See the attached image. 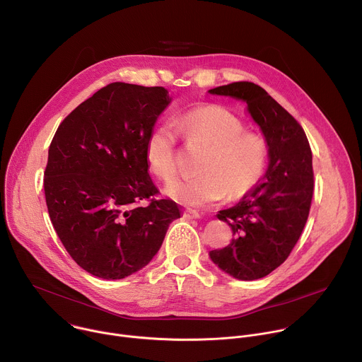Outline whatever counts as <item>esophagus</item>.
<instances>
[{
    "mask_svg": "<svg viewBox=\"0 0 362 362\" xmlns=\"http://www.w3.org/2000/svg\"><path fill=\"white\" fill-rule=\"evenodd\" d=\"M183 216L185 217H187V218H200V213L199 211H196V210H193V209H186L185 210V213H183Z\"/></svg>",
    "mask_w": 362,
    "mask_h": 362,
    "instance_id": "obj_1",
    "label": "esophagus"
}]
</instances>
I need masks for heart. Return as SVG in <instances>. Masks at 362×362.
Segmentation results:
<instances>
[{
	"label": "heart",
	"mask_w": 362,
	"mask_h": 362,
	"mask_svg": "<svg viewBox=\"0 0 362 362\" xmlns=\"http://www.w3.org/2000/svg\"><path fill=\"white\" fill-rule=\"evenodd\" d=\"M176 129L192 144L209 146L196 177L170 183L166 193L189 206H206L238 200L247 196L264 175L269 149L256 132L245 131V124L228 109L218 105H202L185 110L175 120ZM177 134L172 125H159L151 131L145 156L149 169L163 182L179 175Z\"/></svg>",
	"instance_id": "heart-1"
}]
</instances>
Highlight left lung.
<instances>
[{"label":"left lung","instance_id":"8db88e82","mask_svg":"<svg viewBox=\"0 0 362 362\" xmlns=\"http://www.w3.org/2000/svg\"><path fill=\"white\" fill-rule=\"evenodd\" d=\"M247 103L269 146L262 183L235 206L218 211L234 238L210 259L238 280H257L281 266L307 223L313 192V155L304 129L262 86L240 81L209 90Z\"/></svg>","mask_w":362,"mask_h":362}]
</instances>
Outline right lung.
Segmentation results:
<instances>
[{
  "label": "right lung",
  "instance_id": "obj_1",
  "mask_svg": "<svg viewBox=\"0 0 362 362\" xmlns=\"http://www.w3.org/2000/svg\"><path fill=\"white\" fill-rule=\"evenodd\" d=\"M163 86L112 82L58 127L44 172L52 226L74 262L105 280L145 267L180 209L148 173L146 139L169 105Z\"/></svg>",
  "mask_w": 362,
  "mask_h": 362
}]
</instances>
